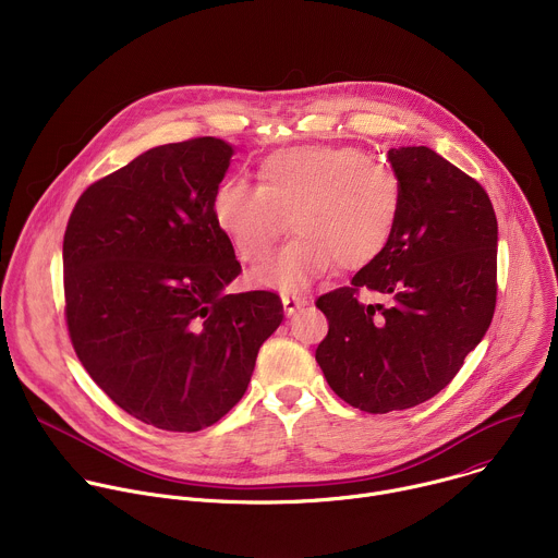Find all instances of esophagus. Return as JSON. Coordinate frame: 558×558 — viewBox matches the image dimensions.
Here are the masks:
<instances>
[{
	"label": "esophagus",
	"mask_w": 558,
	"mask_h": 558,
	"mask_svg": "<svg viewBox=\"0 0 558 558\" xmlns=\"http://www.w3.org/2000/svg\"><path fill=\"white\" fill-rule=\"evenodd\" d=\"M306 304V298H302V295H282V306H284V313L287 315H293L298 308H302Z\"/></svg>",
	"instance_id": "1"
}]
</instances>
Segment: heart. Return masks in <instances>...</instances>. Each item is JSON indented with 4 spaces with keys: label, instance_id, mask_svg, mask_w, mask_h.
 I'll list each match as a JSON object with an SVG mask.
<instances>
[{
    "label": "heart",
    "instance_id": "obj_1",
    "mask_svg": "<svg viewBox=\"0 0 558 558\" xmlns=\"http://www.w3.org/2000/svg\"><path fill=\"white\" fill-rule=\"evenodd\" d=\"M258 187L222 181L211 216L243 263H258L278 241L287 218L295 233L252 271L258 287L293 293L325 276L333 263L360 269L390 243L404 205V183L390 166L353 145L308 143L267 154Z\"/></svg>",
    "mask_w": 558,
    "mask_h": 558
}]
</instances>
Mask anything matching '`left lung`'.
I'll return each instance as SVG.
<instances>
[{
    "label": "left lung",
    "mask_w": 558,
    "mask_h": 558,
    "mask_svg": "<svg viewBox=\"0 0 558 558\" xmlns=\"http://www.w3.org/2000/svg\"><path fill=\"white\" fill-rule=\"evenodd\" d=\"M404 205L388 247L349 287L315 300L329 333L315 351L329 386L366 413L413 409L457 375L497 302V216L486 190L426 145L390 147ZM384 292L362 305L356 291Z\"/></svg>",
    "instance_id": "8db88e82"
}]
</instances>
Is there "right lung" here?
Returning a JSON list of instances; mask_svg holds the SVG:
<instances>
[{"mask_svg": "<svg viewBox=\"0 0 558 558\" xmlns=\"http://www.w3.org/2000/svg\"><path fill=\"white\" fill-rule=\"evenodd\" d=\"M233 147L201 136L138 154L76 201L63 235L72 347L110 400L174 433L245 395L282 323L271 291L227 293L241 263L211 216Z\"/></svg>", "mask_w": 558, "mask_h": 558, "instance_id": "add662e5", "label": "right lung"}]
</instances>
